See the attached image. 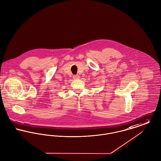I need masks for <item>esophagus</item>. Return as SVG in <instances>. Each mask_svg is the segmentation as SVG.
Here are the masks:
<instances>
[{
	"mask_svg": "<svg viewBox=\"0 0 161 161\" xmlns=\"http://www.w3.org/2000/svg\"><path fill=\"white\" fill-rule=\"evenodd\" d=\"M73 78L74 79H80V76L79 75H73Z\"/></svg>",
	"mask_w": 161,
	"mask_h": 161,
	"instance_id": "esophagus-1",
	"label": "esophagus"
}]
</instances>
